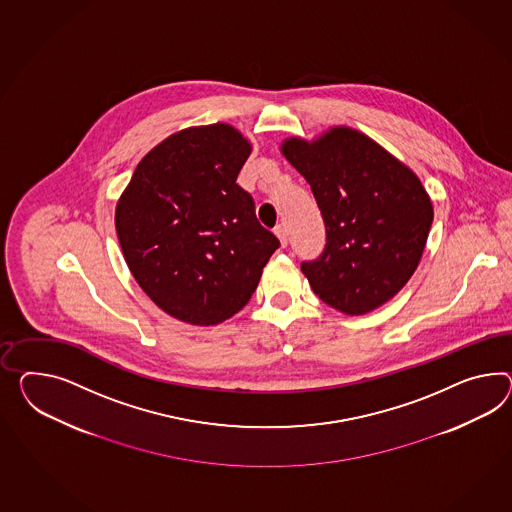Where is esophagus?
I'll use <instances>...</instances> for the list:
<instances>
[{"mask_svg":"<svg viewBox=\"0 0 512 512\" xmlns=\"http://www.w3.org/2000/svg\"><path fill=\"white\" fill-rule=\"evenodd\" d=\"M275 234L276 237L280 239L282 247H286V245H288V230H286V226H284V224H278L275 228Z\"/></svg>","mask_w":512,"mask_h":512,"instance_id":"obj_1","label":"esophagus"}]
</instances>
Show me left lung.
<instances>
[{"instance_id": "left-lung-1", "label": "left lung", "mask_w": 512, "mask_h": 512, "mask_svg": "<svg viewBox=\"0 0 512 512\" xmlns=\"http://www.w3.org/2000/svg\"><path fill=\"white\" fill-rule=\"evenodd\" d=\"M282 154L312 187L325 221V249L301 263L315 295L347 315L390 301L414 275L433 224L420 178L351 128L314 143L288 139Z\"/></svg>"}]
</instances>
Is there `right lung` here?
Returning <instances> with one entry per match:
<instances>
[{
  "instance_id": "1",
  "label": "right lung",
  "mask_w": 512,
  "mask_h": 512,
  "mask_svg": "<svg viewBox=\"0 0 512 512\" xmlns=\"http://www.w3.org/2000/svg\"><path fill=\"white\" fill-rule=\"evenodd\" d=\"M250 156L228 124L174 133L150 150L118 200V241L137 284L163 312L200 327L237 314L258 288L275 234L236 184Z\"/></svg>"
}]
</instances>
